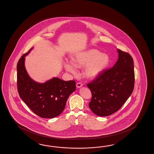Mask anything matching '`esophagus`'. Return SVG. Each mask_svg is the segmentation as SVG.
<instances>
[{"label": "esophagus", "mask_w": 154, "mask_h": 154, "mask_svg": "<svg viewBox=\"0 0 154 154\" xmlns=\"http://www.w3.org/2000/svg\"><path fill=\"white\" fill-rule=\"evenodd\" d=\"M76 87L78 88H81L82 86V84L81 82H78V83H76Z\"/></svg>", "instance_id": "esophagus-1"}]
</instances>
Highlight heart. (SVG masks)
<instances>
[{
    "mask_svg": "<svg viewBox=\"0 0 154 154\" xmlns=\"http://www.w3.org/2000/svg\"><path fill=\"white\" fill-rule=\"evenodd\" d=\"M72 62L65 64V68L68 72L75 74L76 68H84L82 72L85 77L94 79L107 68L109 64V57L97 49H88L76 54L72 58Z\"/></svg>",
    "mask_w": 154,
    "mask_h": 154,
    "instance_id": "1",
    "label": "heart"
}]
</instances>
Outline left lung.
Wrapping results in <instances>:
<instances>
[{"label":"left lung","instance_id":"1","mask_svg":"<svg viewBox=\"0 0 154 154\" xmlns=\"http://www.w3.org/2000/svg\"><path fill=\"white\" fill-rule=\"evenodd\" d=\"M117 51L118 59L113 66L87 84L92 94L89 107L100 117L108 116L119 110L134 89L133 58L128 53L120 49Z\"/></svg>","mask_w":154,"mask_h":154}]
</instances>
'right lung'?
Returning <instances> with one entry per match:
<instances>
[{
	"label": "right lung",
	"instance_id": "obj_1",
	"mask_svg": "<svg viewBox=\"0 0 154 154\" xmlns=\"http://www.w3.org/2000/svg\"><path fill=\"white\" fill-rule=\"evenodd\" d=\"M31 49L17 63V91L20 98L34 113L42 118L56 117L63 111L67 99L75 91V82H66L58 78L44 83L35 82L29 77L25 66V57Z\"/></svg>",
	"mask_w": 154,
	"mask_h": 154
}]
</instances>
